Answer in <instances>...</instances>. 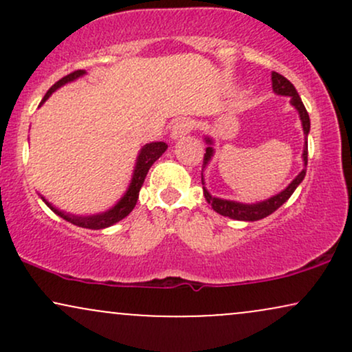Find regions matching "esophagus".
<instances>
[{
	"label": "esophagus",
	"mask_w": 352,
	"mask_h": 352,
	"mask_svg": "<svg viewBox=\"0 0 352 352\" xmlns=\"http://www.w3.org/2000/svg\"><path fill=\"white\" fill-rule=\"evenodd\" d=\"M192 129H193V120L188 119V117H182V119H179L172 125V131H170L172 140L182 139V137L187 135Z\"/></svg>",
	"instance_id": "1"
}]
</instances>
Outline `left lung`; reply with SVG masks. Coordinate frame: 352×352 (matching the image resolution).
<instances>
[{
	"label": "left lung",
	"instance_id": "left-lung-1",
	"mask_svg": "<svg viewBox=\"0 0 352 352\" xmlns=\"http://www.w3.org/2000/svg\"><path fill=\"white\" fill-rule=\"evenodd\" d=\"M272 86H273L274 94L286 96V98H289V104H292V106L298 111V114H300L302 132H305V147H302V155H301L305 167H302V170L298 173V175L294 177L292 182H289L288 187L283 188L280 193H276V195L270 197V199H266V200L254 201V204H243V201H235V200L220 199V197H213L212 193L207 190V187H205L204 173H201V185H204L205 200L212 205V208L215 210L217 213H220V215H223V217L233 218V220L256 221V220H261V218L272 215L274 210L280 208L281 205L293 195V192L298 188V185L301 184L302 179H305V175H306V165H308V134H309V129H311L309 116H308V112H306V107H305V104H302L301 98L298 96L296 89H294V86L289 82L288 79L283 78V76L278 74V72H272ZM205 144H207L208 147H207V152H205L204 168H201V170H205V168H207L210 160H212L213 155H215V148H213L212 137L205 135Z\"/></svg>",
	"mask_w": 352,
	"mask_h": 352
}]
</instances>
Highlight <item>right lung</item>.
I'll use <instances>...</instances> for the list:
<instances>
[{
	"mask_svg": "<svg viewBox=\"0 0 352 352\" xmlns=\"http://www.w3.org/2000/svg\"><path fill=\"white\" fill-rule=\"evenodd\" d=\"M82 76H86V71H74V72H71V74H67L66 78L58 80V82H56L54 86H52L50 91L46 92V96L43 98L39 107H41L43 104L51 98L52 92L58 91L59 87L66 86L67 82H72V80L82 78ZM165 151H167V144L165 142H151V144H145L144 147L140 148L139 155H137V159H135L131 184H129V187H127V190H125L124 195L117 200V204L112 205L111 208H107L106 212L94 213V215H74V213L64 212V210H59L58 207H54V205L44 199L43 195H39V197H41L44 204H46L47 207H50L52 212L56 213V215L64 218V220L69 221V223H72V225H78V227L89 228V230H102V228L112 227V225L122 220V218L127 217L129 213L134 210L137 200H139V192H140V188H142L145 177H147L148 168L152 167V164L155 162V160L159 159V157L162 155Z\"/></svg>",
	"mask_w": 352,
	"mask_h": 352,
	"instance_id": "obj_1",
	"label": "right lung"
}]
</instances>
